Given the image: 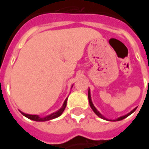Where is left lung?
<instances>
[{
    "mask_svg": "<svg viewBox=\"0 0 149 149\" xmlns=\"http://www.w3.org/2000/svg\"><path fill=\"white\" fill-rule=\"evenodd\" d=\"M88 98H89V105H90V107H91V109H93V111L95 112V113L99 116L100 118H104V117L100 113V112L98 111L96 109H95V107L94 106V104H93V103H92V101H91V97H90V92H89H89H88ZM135 109H134V110H132V111L130 112L129 113H128V114H126V115H124V116H122V117H120V118H117L116 120H118V121H119V120H122V119H123V118H127L129 115H130L132 113H134V112L135 111ZM116 120H113V121H116Z\"/></svg>",
    "mask_w": 149,
    "mask_h": 149,
    "instance_id": "left-lung-1",
    "label": "left lung"
}]
</instances>
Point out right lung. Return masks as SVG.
Listing matches in <instances>:
<instances>
[{"mask_svg": "<svg viewBox=\"0 0 149 149\" xmlns=\"http://www.w3.org/2000/svg\"><path fill=\"white\" fill-rule=\"evenodd\" d=\"M66 104H67V100H65V103H64V104L62 106V108L59 109L57 112H55V113H53L52 114H50L49 116H46V117L45 118H40L39 117L38 115H31V114H27V113H22L21 112V113L24 115V116H26V118H30V119H31V120H34V121H47V120H50V119H53V118H55L59 117L61 115V113L64 112L65 110V109L66 107Z\"/></svg>", "mask_w": 149, "mask_h": 149, "instance_id": "right-lung-1", "label": "right lung"}]
</instances>
